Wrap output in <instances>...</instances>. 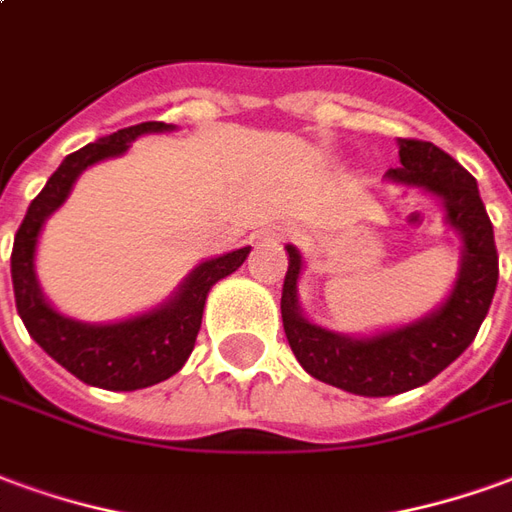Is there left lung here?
<instances>
[{
  "mask_svg": "<svg viewBox=\"0 0 512 512\" xmlns=\"http://www.w3.org/2000/svg\"><path fill=\"white\" fill-rule=\"evenodd\" d=\"M399 160L402 166L388 171V177L438 196L446 210V224L463 241L455 288L438 310L371 338L324 330L299 310L296 280L302 274V255L296 246H285L288 274L280 307L293 355L310 377L357 396H393L438 377L477 338L499 280L493 224L482 205L477 180L430 141H399Z\"/></svg>",
  "mask_w": 512,
  "mask_h": 512,
  "instance_id": "left-lung-1",
  "label": "left lung"
}]
</instances>
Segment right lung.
Listing matches in <instances>:
<instances>
[{"label": "right lung", "mask_w": 512, "mask_h": 512, "mask_svg": "<svg viewBox=\"0 0 512 512\" xmlns=\"http://www.w3.org/2000/svg\"><path fill=\"white\" fill-rule=\"evenodd\" d=\"M166 130L174 127L163 121H144L71 152L49 177L44 191L32 199L13 241L10 277L16 293V310L32 341L77 380L105 391H138L177 374L194 352L210 288L232 274L252 252V246H244L221 257H210L182 280L169 302L116 324L74 321L46 302L35 277V246L44 221L66 202L71 185L88 166L105 157L124 155L138 135Z\"/></svg>", "instance_id": "1"}]
</instances>
